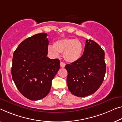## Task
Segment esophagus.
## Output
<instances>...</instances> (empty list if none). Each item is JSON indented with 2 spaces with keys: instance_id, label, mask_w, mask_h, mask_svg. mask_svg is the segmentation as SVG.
I'll use <instances>...</instances> for the list:
<instances>
[{
  "instance_id": "obj_1",
  "label": "esophagus",
  "mask_w": 122,
  "mask_h": 122,
  "mask_svg": "<svg viewBox=\"0 0 122 122\" xmlns=\"http://www.w3.org/2000/svg\"><path fill=\"white\" fill-rule=\"evenodd\" d=\"M65 66V64L64 63L61 61V67H64Z\"/></svg>"
}]
</instances>
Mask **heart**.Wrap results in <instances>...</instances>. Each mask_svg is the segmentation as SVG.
I'll return each instance as SVG.
<instances>
[{
  "label": "heart",
  "instance_id": "b5f03b06",
  "mask_svg": "<svg viewBox=\"0 0 122 122\" xmlns=\"http://www.w3.org/2000/svg\"><path fill=\"white\" fill-rule=\"evenodd\" d=\"M83 50V45L80 40L65 38L58 40L53 46L48 47V51L54 57H58L59 53H63V57L67 62L73 63L80 58Z\"/></svg>",
  "mask_w": 122,
  "mask_h": 122
}]
</instances>
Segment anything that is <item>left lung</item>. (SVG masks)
Returning a JSON list of instances; mask_svg holds the SVG:
<instances>
[{
  "label": "left lung",
  "instance_id": "1",
  "mask_svg": "<svg viewBox=\"0 0 122 122\" xmlns=\"http://www.w3.org/2000/svg\"><path fill=\"white\" fill-rule=\"evenodd\" d=\"M105 53L92 40H87L83 55L65 65L67 84L73 95L85 97L94 93L102 85L106 73Z\"/></svg>",
  "mask_w": 122,
  "mask_h": 122
}]
</instances>
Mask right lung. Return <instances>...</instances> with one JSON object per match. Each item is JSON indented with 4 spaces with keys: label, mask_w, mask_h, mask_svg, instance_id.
<instances>
[{
    "label": "right lung",
    "mask_w": 122,
    "mask_h": 122,
    "mask_svg": "<svg viewBox=\"0 0 122 122\" xmlns=\"http://www.w3.org/2000/svg\"><path fill=\"white\" fill-rule=\"evenodd\" d=\"M46 33L34 35L23 41L15 51L11 74L20 93L31 100L49 93L52 80L60 69V61L50 59Z\"/></svg>",
    "instance_id": "add662e5"
}]
</instances>
